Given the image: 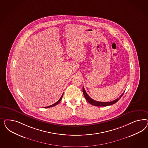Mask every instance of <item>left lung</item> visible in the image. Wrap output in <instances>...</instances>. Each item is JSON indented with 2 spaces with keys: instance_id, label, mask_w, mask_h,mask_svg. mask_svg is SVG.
<instances>
[{
  "instance_id": "obj_1",
  "label": "left lung",
  "mask_w": 148,
  "mask_h": 148,
  "mask_svg": "<svg viewBox=\"0 0 148 148\" xmlns=\"http://www.w3.org/2000/svg\"><path fill=\"white\" fill-rule=\"evenodd\" d=\"M82 90H83V94L84 95L86 99L87 100V101L89 103L94 105V106H109V105H111L114 103H116V102L121 98L122 95L124 94V93L121 94V95L119 97V98H117L116 100L110 101V102H100V101H95L93 100V99L91 98L90 96L87 94L86 93V92L85 90L84 87H82Z\"/></svg>"
}]
</instances>
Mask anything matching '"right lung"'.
<instances>
[{
	"mask_svg": "<svg viewBox=\"0 0 148 148\" xmlns=\"http://www.w3.org/2000/svg\"><path fill=\"white\" fill-rule=\"evenodd\" d=\"M63 95V94L62 95V96L61 97V98H60V99L58 100V101L56 102V103H54V104H53V105H50V106H47V107H45V108H51V107H53V106H55V105H58L60 102V101L62 100V98Z\"/></svg>",
	"mask_w": 148,
	"mask_h": 148,
	"instance_id": "right-lung-1",
	"label": "right lung"
}]
</instances>
